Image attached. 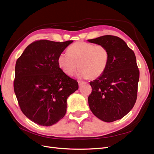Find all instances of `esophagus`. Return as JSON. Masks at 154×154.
<instances>
[{"instance_id":"esophagus-1","label":"esophagus","mask_w":154,"mask_h":154,"mask_svg":"<svg viewBox=\"0 0 154 154\" xmlns=\"http://www.w3.org/2000/svg\"><path fill=\"white\" fill-rule=\"evenodd\" d=\"M78 83H79V86H81L82 85L84 84V82H82V81H78Z\"/></svg>"}]
</instances>
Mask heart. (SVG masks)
<instances>
[{"label":"heart","mask_w":154,"mask_h":154,"mask_svg":"<svg viewBox=\"0 0 154 154\" xmlns=\"http://www.w3.org/2000/svg\"><path fill=\"white\" fill-rule=\"evenodd\" d=\"M109 59V51L104 45L79 41L68 48V53L60 54L58 63L68 75H72L79 66V77L96 79L105 71Z\"/></svg>","instance_id":"heart-1"}]
</instances>
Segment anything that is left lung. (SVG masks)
<instances>
[{"instance_id":"left-lung-1","label":"left lung","mask_w":154,"mask_h":154,"mask_svg":"<svg viewBox=\"0 0 154 154\" xmlns=\"http://www.w3.org/2000/svg\"><path fill=\"white\" fill-rule=\"evenodd\" d=\"M88 41L104 45L109 53L105 71L89 82L92 87L89 108L100 120L116 121L128 114L137 98L140 71L134 53L116 36L103 35Z\"/></svg>"}]
</instances>
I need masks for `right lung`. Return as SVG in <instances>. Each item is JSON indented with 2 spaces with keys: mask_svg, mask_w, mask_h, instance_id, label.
<instances>
[{
  "mask_svg": "<svg viewBox=\"0 0 154 154\" xmlns=\"http://www.w3.org/2000/svg\"><path fill=\"white\" fill-rule=\"evenodd\" d=\"M73 41L39 40L17 60L14 90L22 112L30 121L51 126L65 115L66 100L79 88L60 68L58 58Z\"/></svg>",
  "mask_w": 154,
  "mask_h": 154,
  "instance_id": "obj_1",
  "label": "right lung"
}]
</instances>
